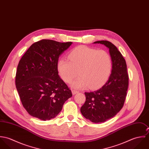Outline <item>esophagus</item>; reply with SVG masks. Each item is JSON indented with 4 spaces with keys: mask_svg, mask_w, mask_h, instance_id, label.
Instances as JSON below:
<instances>
[{
    "mask_svg": "<svg viewBox=\"0 0 149 149\" xmlns=\"http://www.w3.org/2000/svg\"><path fill=\"white\" fill-rule=\"evenodd\" d=\"M79 92L77 91H76V90L72 89V93H73V95H75V94H76V93H78Z\"/></svg>",
    "mask_w": 149,
    "mask_h": 149,
    "instance_id": "34e87169",
    "label": "esophagus"
}]
</instances>
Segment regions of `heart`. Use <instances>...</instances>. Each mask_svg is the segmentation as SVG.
I'll return each instance as SVG.
<instances>
[{"instance_id":"heart-1","label":"heart","mask_w":149,"mask_h":149,"mask_svg":"<svg viewBox=\"0 0 149 149\" xmlns=\"http://www.w3.org/2000/svg\"><path fill=\"white\" fill-rule=\"evenodd\" d=\"M68 59L59 60L58 70L66 83H70L79 73L80 76L72 83L73 88H99L106 83L111 74L112 59L105 50L80 46L70 52Z\"/></svg>"}]
</instances>
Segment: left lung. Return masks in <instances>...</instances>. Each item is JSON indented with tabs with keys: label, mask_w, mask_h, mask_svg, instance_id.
Returning <instances> with one entry per match:
<instances>
[{
	"label": "left lung",
	"mask_w": 149,
	"mask_h": 149,
	"mask_svg": "<svg viewBox=\"0 0 149 149\" xmlns=\"http://www.w3.org/2000/svg\"><path fill=\"white\" fill-rule=\"evenodd\" d=\"M94 43L103 44L109 48L112 69L105 85L96 91L85 92L86 100L80 111L92 122L101 123L115 116L124 106L129 77L126 60L113 43L108 41Z\"/></svg>",
	"instance_id": "8db88e82"
}]
</instances>
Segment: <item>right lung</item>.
Masks as SVG:
<instances>
[{"instance_id": "1", "label": "right lung", "mask_w": 149, "mask_h": 149, "mask_svg": "<svg viewBox=\"0 0 149 149\" xmlns=\"http://www.w3.org/2000/svg\"><path fill=\"white\" fill-rule=\"evenodd\" d=\"M72 43L42 40L31 45L20 60L15 85L23 107L31 116L50 120L72 96L57 66L60 56Z\"/></svg>"}]
</instances>
